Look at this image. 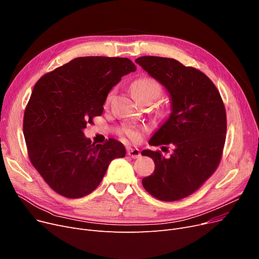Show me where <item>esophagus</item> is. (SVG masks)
<instances>
[{"mask_svg": "<svg viewBox=\"0 0 259 259\" xmlns=\"http://www.w3.org/2000/svg\"><path fill=\"white\" fill-rule=\"evenodd\" d=\"M127 154L132 158H138L141 156V152L137 148H128L127 149Z\"/></svg>", "mask_w": 259, "mask_h": 259, "instance_id": "1", "label": "esophagus"}]
</instances>
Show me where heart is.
Returning a JSON list of instances; mask_svg holds the SVG:
<instances>
[{
  "label": "heart",
  "mask_w": 259,
  "mask_h": 259,
  "mask_svg": "<svg viewBox=\"0 0 259 259\" xmlns=\"http://www.w3.org/2000/svg\"><path fill=\"white\" fill-rule=\"evenodd\" d=\"M131 92L133 94L134 99L141 104L144 102H150L152 103L156 99H158L161 93L162 89L160 84L157 80L151 77H141L135 79L131 84ZM114 90H111L107 94L105 99V105L108 106L112 101L114 97ZM120 133L124 137L128 138L130 141L138 143L142 140V129L134 127V126H125L120 130Z\"/></svg>",
  "instance_id": "1"
}]
</instances>
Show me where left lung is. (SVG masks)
<instances>
[{
	"label": "left lung",
	"mask_w": 259,
	"mask_h": 259,
	"mask_svg": "<svg viewBox=\"0 0 259 259\" xmlns=\"http://www.w3.org/2000/svg\"><path fill=\"white\" fill-rule=\"evenodd\" d=\"M135 63L165 86L172 105L169 118L149 144L173 145L174 150L168 158L159 150H144L142 155L151 157L155 169L142 183L159 200H180L198 190L220 165L227 132L225 105L213 81L196 68L150 56Z\"/></svg>",
	"instance_id": "left-lung-1"
}]
</instances>
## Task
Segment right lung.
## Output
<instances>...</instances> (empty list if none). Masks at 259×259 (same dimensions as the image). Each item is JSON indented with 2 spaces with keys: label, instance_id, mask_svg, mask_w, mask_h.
<instances>
[{
  "label": "right lung",
  "instance_id": "right-lung-1",
  "mask_svg": "<svg viewBox=\"0 0 259 259\" xmlns=\"http://www.w3.org/2000/svg\"><path fill=\"white\" fill-rule=\"evenodd\" d=\"M137 70L127 58H76L44 74L26 106L23 132L32 166L62 196L79 198L101 184L110 161L124 157L121 143L94 145L83 129L104 110L107 94Z\"/></svg>",
  "mask_w": 259,
  "mask_h": 259
}]
</instances>
